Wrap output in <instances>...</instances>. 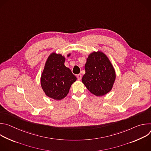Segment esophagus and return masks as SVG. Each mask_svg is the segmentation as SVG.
<instances>
[{
  "label": "esophagus",
  "mask_w": 151,
  "mask_h": 151,
  "mask_svg": "<svg viewBox=\"0 0 151 151\" xmlns=\"http://www.w3.org/2000/svg\"><path fill=\"white\" fill-rule=\"evenodd\" d=\"M77 78L78 80H81V78H82V75L81 74H79L77 75Z\"/></svg>",
  "instance_id": "1"
}]
</instances>
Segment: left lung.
<instances>
[{
    "mask_svg": "<svg viewBox=\"0 0 151 151\" xmlns=\"http://www.w3.org/2000/svg\"><path fill=\"white\" fill-rule=\"evenodd\" d=\"M85 69L82 82L92 94L102 96L111 91L116 74L106 54L100 51L91 53L87 58Z\"/></svg>",
    "mask_w": 151,
    "mask_h": 151,
    "instance_id": "1",
    "label": "left lung"
}]
</instances>
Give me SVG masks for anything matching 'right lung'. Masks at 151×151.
Listing matches in <instances>:
<instances>
[{
    "instance_id": "right-lung-1",
    "label": "right lung",
    "mask_w": 151,
    "mask_h": 151,
    "mask_svg": "<svg viewBox=\"0 0 151 151\" xmlns=\"http://www.w3.org/2000/svg\"><path fill=\"white\" fill-rule=\"evenodd\" d=\"M70 54L68 55L69 57ZM65 57L60 54L51 53L45 63L40 77V85L45 94L54 100H60L69 92L76 77L70 69L64 65Z\"/></svg>"
}]
</instances>
